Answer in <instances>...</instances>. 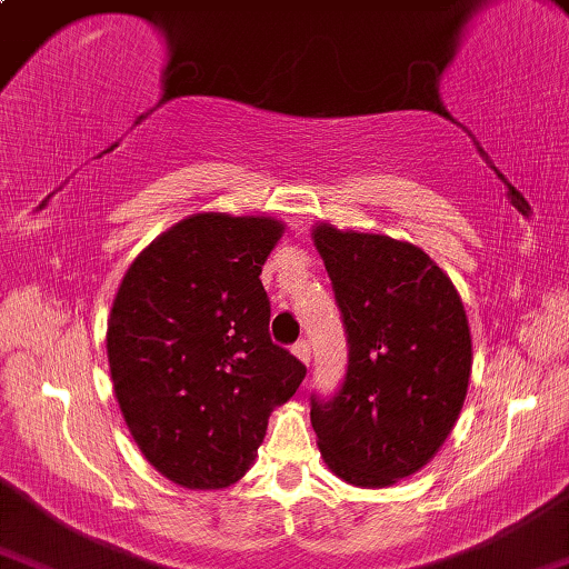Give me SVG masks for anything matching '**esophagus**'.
Instances as JSON below:
<instances>
[{
    "mask_svg": "<svg viewBox=\"0 0 569 569\" xmlns=\"http://www.w3.org/2000/svg\"><path fill=\"white\" fill-rule=\"evenodd\" d=\"M292 352H295V357H297V360H300L302 365H310V345H307L305 340L297 342V345L292 347Z\"/></svg>",
    "mask_w": 569,
    "mask_h": 569,
    "instance_id": "esophagus-1",
    "label": "esophagus"
}]
</instances>
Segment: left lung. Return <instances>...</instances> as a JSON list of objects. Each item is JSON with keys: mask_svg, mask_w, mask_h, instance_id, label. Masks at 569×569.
Listing matches in <instances>:
<instances>
[{"mask_svg": "<svg viewBox=\"0 0 569 569\" xmlns=\"http://www.w3.org/2000/svg\"><path fill=\"white\" fill-rule=\"evenodd\" d=\"M312 242L350 342L340 395L312 400L317 447L347 485L392 487L440 452L462 412L472 375L462 297L405 239L315 222Z\"/></svg>", "mask_w": 569, "mask_h": 569, "instance_id": "obj_1", "label": "left lung"}]
</instances>
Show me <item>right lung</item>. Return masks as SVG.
Masks as SVG:
<instances>
[{
  "instance_id": "add662e5",
  "label": "right lung",
  "mask_w": 569,
  "mask_h": 569,
  "mask_svg": "<svg viewBox=\"0 0 569 569\" xmlns=\"http://www.w3.org/2000/svg\"><path fill=\"white\" fill-rule=\"evenodd\" d=\"M282 234L269 214H189L119 282L107 322L119 410L144 460L187 490L242 480L307 375L269 340L259 274Z\"/></svg>"
}]
</instances>
